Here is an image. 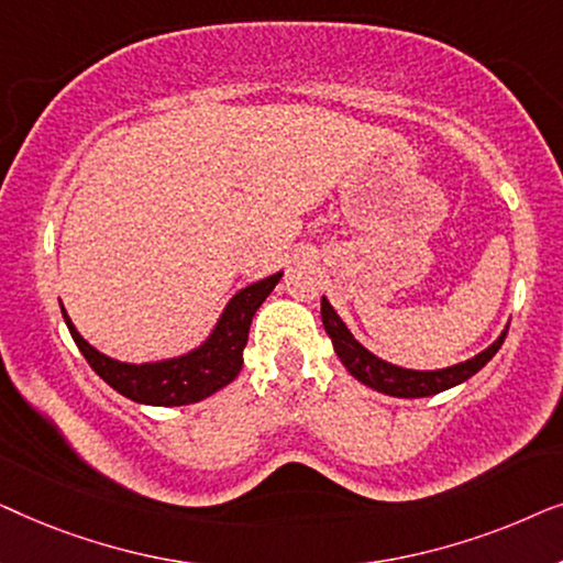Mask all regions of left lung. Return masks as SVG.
<instances>
[{"mask_svg":"<svg viewBox=\"0 0 563 563\" xmlns=\"http://www.w3.org/2000/svg\"><path fill=\"white\" fill-rule=\"evenodd\" d=\"M320 312H322V325H325V333L330 335V341H333V349L338 353V358L343 361V366L349 368L361 384H366V387L384 391V395L389 397H405V399L438 395V391L451 389L461 382L472 379L482 366H487V361L499 351V345L505 343V335H507V330H503V335H499L487 351H482L479 356L464 361V364L438 368V372H412V368L387 364V361H382L379 356H374V353H368L364 345L349 333V328L343 325V320L338 318L325 297H322Z\"/></svg>","mask_w":563,"mask_h":563,"instance_id":"1","label":"left lung"}]
</instances>
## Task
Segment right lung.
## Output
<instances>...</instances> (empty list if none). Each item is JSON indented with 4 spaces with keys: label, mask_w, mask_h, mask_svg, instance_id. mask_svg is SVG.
<instances>
[{
    "label": "right lung",
    "mask_w": 563,
    "mask_h": 563,
    "mask_svg": "<svg viewBox=\"0 0 563 563\" xmlns=\"http://www.w3.org/2000/svg\"><path fill=\"white\" fill-rule=\"evenodd\" d=\"M282 272L274 276H266L251 287L238 291L230 299V305L222 312L218 325H214L212 335L199 345L197 351L187 353V356L158 361V364H122L84 341L74 322L68 320L64 307V320L71 333L74 343L79 345L81 356L87 364L110 384L114 391L122 397L133 399L141 405H158V407H179L191 405L199 399L214 395V391L228 387L235 379L243 366V349L249 343V328L253 314L264 299L272 295V289L279 284Z\"/></svg>",
    "instance_id": "add662e5"
}]
</instances>
